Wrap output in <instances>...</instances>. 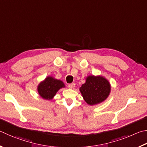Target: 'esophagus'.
<instances>
[{"instance_id":"esophagus-1","label":"esophagus","mask_w":147,"mask_h":147,"mask_svg":"<svg viewBox=\"0 0 147 147\" xmlns=\"http://www.w3.org/2000/svg\"><path fill=\"white\" fill-rule=\"evenodd\" d=\"M74 87H75V84H69L68 85V87L69 89H74Z\"/></svg>"}]
</instances>
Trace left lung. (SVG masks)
Segmentation results:
<instances>
[{
  "instance_id": "1",
  "label": "left lung",
  "mask_w": 147,
  "mask_h": 147,
  "mask_svg": "<svg viewBox=\"0 0 147 147\" xmlns=\"http://www.w3.org/2000/svg\"><path fill=\"white\" fill-rule=\"evenodd\" d=\"M80 91L88 105H95L107 100L111 91V85L103 76L89 75L85 78V84L80 87Z\"/></svg>"
}]
</instances>
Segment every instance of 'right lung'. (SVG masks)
I'll use <instances>...</instances> for the list:
<instances>
[{
    "label": "right lung",
    "mask_w": 147,
    "mask_h": 147,
    "mask_svg": "<svg viewBox=\"0 0 147 147\" xmlns=\"http://www.w3.org/2000/svg\"><path fill=\"white\" fill-rule=\"evenodd\" d=\"M65 87L64 83L62 80L56 79L51 76H48L39 83L37 86V91L40 96L43 99L51 100L53 99L58 90Z\"/></svg>",
    "instance_id": "obj_1"
}]
</instances>
